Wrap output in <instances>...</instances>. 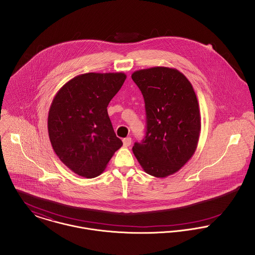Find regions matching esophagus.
Segmentation results:
<instances>
[{"label": "esophagus", "instance_id": "34e87169", "mask_svg": "<svg viewBox=\"0 0 255 255\" xmlns=\"http://www.w3.org/2000/svg\"><path fill=\"white\" fill-rule=\"evenodd\" d=\"M123 144L125 147H128V146L131 144V138L130 137H127V138H124L123 139Z\"/></svg>", "mask_w": 255, "mask_h": 255}]
</instances>
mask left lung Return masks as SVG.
Segmentation results:
<instances>
[{
  "label": "left lung",
  "mask_w": 255,
  "mask_h": 255,
  "mask_svg": "<svg viewBox=\"0 0 255 255\" xmlns=\"http://www.w3.org/2000/svg\"><path fill=\"white\" fill-rule=\"evenodd\" d=\"M132 80L140 89L146 111V135L132 147L148 175L166 178L177 173L198 144L201 118L189 80L176 69L154 67L136 71Z\"/></svg>",
  "instance_id": "obj_1"
}]
</instances>
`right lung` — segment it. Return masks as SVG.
Here are the masks:
<instances>
[{
	"mask_svg": "<svg viewBox=\"0 0 255 255\" xmlns=\"http://www.w3.org/2000/svg\"><path fill=\"white\" fill-rule=\"evenodd\" d=\"M127 78L124 73H88L69 80L55 95L48 132L60 160L73 173L101 175L123 142L116 136L107 107Z\"/></svg>",
	"mask_w": 255,
	"mask_h": 255,
	"instance_id": "obj_1",
	"label": "right lung"
}]
</instances>
